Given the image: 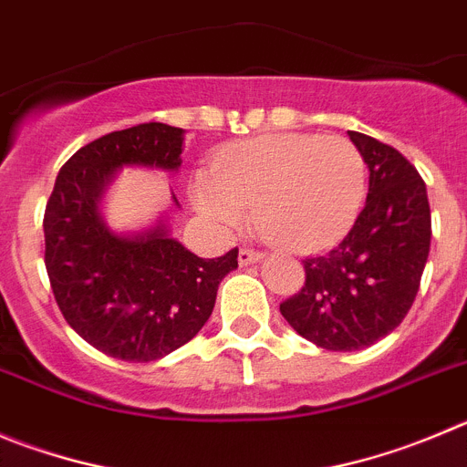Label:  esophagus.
Listing matches in <instances>:
<instances>
[{
  "label": "esophagus",
  "mask_w": 467,
  "mask_h": 467,
  "mask_svg": "<svg viewBox=\"0 0 467 467\" xmlns=\"http://www.w3.org/2000/svg\"><path fill=\"white\" fill-rule=\"evenodd\" d=\"M260 258H263V254H258L254 248H242V251H239V265H242V267L258 263Z\"/></svg>",
  "instance_id": "esophagus-1"
}]
</instances>
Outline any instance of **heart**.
Returning a JSON list of instances; mask_svg holds the SVG:
<instances>
[{"label": "heart", "instance_id": "obj_1", "mask_svg": "<svg viewBox=\"0 0 467 467\" xmlns=\"http://www.w3.org/2000/svg\"><path fill=\"white\" fill-rule=\"evenodd\" d=\"M366 195V163L343 135L274 133L228 147L213 180L195 182L204 219L234 233L255 207V221L295 254L332 246L355 223Z\"/></svg>", "mask_w": 467, "mask_h": 467}]
</instances>
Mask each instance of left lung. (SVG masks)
Returning a JSON list of instances; mask_svg holds the SVG:
<instances>
[{
  "instance_id": "obj_1",
  "label": "left lung",
  "mask_w": 467,
  "mask_h": 467,
  "mask_svg": "<svg viewBox=\"0 0 467 467\" xmlns=\"http://www.w3.org/2000/svg\"><path fill=\"white\" fill-rule=\"evenodd\" d=\"M368 168V195L337 248L304 260L302 290L281 304L299 337L334 352L373 346L410 311L431 248L426 184L403 154L348 130Z\"/></svg>"
}]
</instances>
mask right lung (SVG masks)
<instances>
[{
  "label": "right lung",
  "instance_id": "obj_1",
  "mask_svg": "<svg viewBox=\"0 0 467 467\" xmlns=\"http://www.w3.org/2000/svg\"><path fill=\"white\" fill-rule=\"evenodd\" d=\"M184 129L150 121L78 150L59 170L43 219L46 269L57 306L96 350L154 361L189 343L213 311L219 283L237 269V248L204 260L170 234L161 216L117 233L103 198L121 168L180 172ZM172 202L180 207L172 193Z\"/></svg>",
  "mask_w": 467,
  "mask_h": 467
}]
</instances>
